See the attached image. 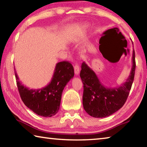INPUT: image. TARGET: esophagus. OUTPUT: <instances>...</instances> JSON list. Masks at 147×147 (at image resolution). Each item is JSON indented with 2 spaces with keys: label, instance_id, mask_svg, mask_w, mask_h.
<instances>
[{
  "label": "esophagus",
  "instance_id": "obj_1",
  "mask_svg": "<svg viewBox=\"0 0 147 147\" xmlns=\"http://www.w3.org/2000/svg\"><path fill=\"white\" fill-rule=\"evenodd\" d=\"M74 73H75L76 75H78V74L80 73V67L78 65L76 64L74 67Z\"/></svg>",
  "mask_w": 147,
  "mask_h": 147
}]
</instances>
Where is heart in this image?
Wrapping results in <instances>:
<instances>
[{"instance_id": "b5f03b06", "label": "heart", "mask_w": 147, "mask_h": 147, "mask_svg": "<svg viewBox=\"0 0 147 147\" xmlns=\"http://www.w3.org/2000/svg\"><path fill=\"white\" fill-rule=\"evenodd\" d=\"M74 40H75V39H74V38H72V39H71V41H74Z\"/></svg>"}]
</instances>
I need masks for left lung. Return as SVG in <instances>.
<instances>
[{
	"label": "left lung",
	"instance_id": "8db88e82",
	"mask_svg": "<svg viewBox=\"0 0 147 147\" xmlns=\"http://www.w3.org/2000/svg\"><path fill=\"white\" fill-rule=\"evenodd\" d=\"M132 66L128 78L120 86L107 88L85 62L82 64L80 78L84 84L83 106L89 115L102 118L112 115L125 103L132 85L136 69L135 52L132 53Z\"/></svg>",
	"mask_w": 147,
	"mask_h": 147
}]
</instances>
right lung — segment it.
I'll return each mask as SVG.
<instances>
[{
	"label": "right lung",
	"mask_w": 147,
	"mask_h": 147,
	"mask_svg": "<svg viewBox=\"0 0 147 147\" xmlns=\"http://www.w3.org/2000/svg\"><path fill=\"white\" fill-rule=\"evenodd\" d=\"M74 69L68 61L56 65L53 78L48 85L41 89H30L22 84L15 70L17 88L24 104L37 115L50 117L58 113L62 92L74 76Z\"/></svg>",
	"instance_id": "obj_1"
}]
</instances>
